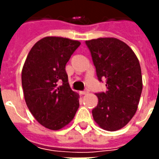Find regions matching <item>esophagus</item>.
<instances>
[{"label": "esophagus", "instance_id": "34e87169", "mask_svg": "<svg viewBox=\"0 0 159 159\" xmlns=\"http://www.w3.org/2000/svg\"><path fill=\"white\" fill-rule=\"evenodd\" d=\"M88 93H89V91H87V90H86V91H80V95H87Z\"/></svg>", "mask_w": 159, "mask_h": 159}]
</instances>
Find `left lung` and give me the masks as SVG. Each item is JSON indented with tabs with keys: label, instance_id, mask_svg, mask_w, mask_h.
Wrapping results in <instances>:
<instances>
[{
	"label": "left lung",
	"instance_id": "left-lung-1",
	"mask_svg": "<svg viewBox=\"0 0 159 159\" xmlns=\"http://www.w3.org/2000/svg\"><path fill=\"white\" fill-rule=\"evenodd\" d=\"M98 80L106 81L107 91L95 94L98 103L92 114L96 124L107 131L124 127L134 116L143 90L141 66L136 55L116 38L86 40Z\"/></svg>",
	"mask_w": 159,
	"mask_h": 159
}]
</instances>
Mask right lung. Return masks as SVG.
<instances>
[{"label":"right lung","mask_w":159,"mask_h":159,"mask_svg":"<svg viewBox=\"0 0 159 159\" xmlns=\"http://www.w3.org/2000/svg\"><path fill=\"white\" fill-rule=\"evenodd\" d=\"M80 45L79 40L48 36L31 48L22 69V87L29 111L48 129L60 130L80 106L78 93L68 82L65 65Z\"/></svg>","instance_id":"obj_1"}]
</instances>
